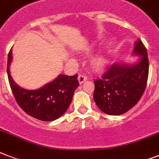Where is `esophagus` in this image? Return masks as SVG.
<instances>
[{
	"mask_svg": "<svg viewBox=\"0 0 159 159\" xmlns=\"http://www.w3.org/2000/svg\"><path fill=\"white\" fill-rule=\"evenodd\" d=\"M77 79H78V82H79L80 84H82V83H83L85 81H87V77L84 74H80L79 76H78V77H77Z\"/></svg>",
	"mask_w": 159,
	"mask_h": 159,
	"instance_id": "1",
	"label": "esophagus"
}]
</instances>
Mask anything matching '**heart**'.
Here are the masks:
<instances>
[{"label": "heart", "instance_id": "b5f03b06", "mask_svg": "<svg viewBox=\"0 0 159 159\" xmlns=\"http://www.w3.org/2000/svg\"><path fill=\"white\" fill-rule=\"evenodd\" d=\"M105 64V59L102 57H98L92 61V67L96 70H99L103 67Z\"/></svg>", "mask_w": 159, "mask_h": 159}]
</instances>
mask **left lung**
<instances>
[{
    "label": "left lung",
    "mask_w": 159,
    "mask_h": 159,
    "mask_svg": "<svg viewBox=\"0 0 159 159\" xmlns=\"http://www.w3.org/2000/svg\"><path fill=\"white\" fill-rule=\"evenodd\" d=\"M134 53L140 61L134 65L114 63L101 78L94 80L93 98L101 111L111 116H119L129 111L143 96L148 77L147 49L139 39Z\"/></svg>",
    "instance_id": "8db88e82"
}]
</instances>
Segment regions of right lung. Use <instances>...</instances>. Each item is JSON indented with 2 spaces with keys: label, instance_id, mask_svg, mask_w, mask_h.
Masks as SVG:
<instances>
[{
  "label": "right lung",
  "instance_id": "add662e5",
  "mask_svg": "<svg viewBox=\"0 0 159 159\" xmlns=\"http://www.w3.org/2000/svg\"><path fill=\"white\" fill-rule=\"evenodd\" d=\"M12 60L11 49L8 53L7 75L15 99L26 114L43 121L57 120L66 112L72 100L75 90L79 86L77 74L59 75L53 82L38 90L21 88L13 81L10 73Z\"/></svg>",
  "mask_w": 159,
  "mask_h": 159
}]
</instances>
